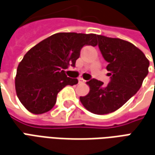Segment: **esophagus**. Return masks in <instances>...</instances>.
<instances>
[{
  "mask_svg": "<svg viewBox=\"0 0 155 155\" xmlns=\"http://www.w3.org/2000/svg\"><path fill=\"white\" fill-rule=\"evenodd\" d=\"M79 83L80 84H84V83H85V81H84V79H82V78H79Z\"/></svg>",
  "mask_w": 155,
  "mask_h": 155,
  "instance_id": "esophagus-1",
  "label": "esophagus"
}]
</instances>
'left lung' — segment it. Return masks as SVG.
I'll return each instance as SVG.
<instances>
[{"label": "left lung", "instance_id": "left-lung-1", "mask_svg": "<svg viewBox=\"0 0 155 155\" xmlns=\"http://www.w3.org/2000/svg\"><path fill=\"white\" fill-rule=\"evenodd\" d=\"M97 38L100 51L108 62L110 81L104 85L102 81L91 79L87 82L90 92L80 100L91 113L105 114L117 110L136 94L149 73L150 61L129 41L104 35Z\"/></svg>", "mask_w": 155, "mask_h": 155}]
</instances>
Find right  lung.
<instances>
[{"mask_svg": "<svg viewBox=\"0 0 155 155\" xmlns=\"http://www.w3.org/2000/svg\"><path fill=\"white\" fill-rule=\"evenodd\" d=\"M95 34L56 33L32 47L20 62L15 76L17 97L32 114L51 110L57 94L77 79L67 77L64 70L74 67L84 45H97Z\"/></svg>", "mask_w": 155, "mask_h": 155, "instance_id": "1", "label": "right lung"}]
</instances>
